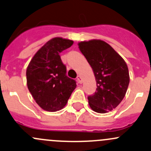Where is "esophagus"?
Returning <instances> with one entry per match:
<instances>
[{
  "instance_id": "obj_1",
  "label": "esophagus",
  "mask_w": 151,
  "mask_h": 151,
  "mask_svg": "<svg viewBox=\"0 0 151 151\" xmlns=\"http://www.w3.org/2000/svg\"><path fill=\"white\" fill-rule=\"evenodd\" d=\"M77 82H78V83H82V79L81 78L80 76H78V77H77Z\"/></svg>"
}]
</instances>
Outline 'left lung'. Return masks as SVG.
<instances>
[{"label": "left lung", "instance_id": "left-lung-1", "mask_svg": "<svg viewBox=\"0 0 151 151\" xmlns=\"http://www.w3.org/2000/svg\"><path fill=\"white\" fill-rule=\"evenodd\" d=\"M94 72L96 91L88 97L90 108L105 114L115 109L124 98L129 83L128 67L113 47L100 40L79 43Z\"/></svg>", "mask_w": 151, "mask_h": 151}]
</instances>
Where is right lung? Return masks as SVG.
<instances>
[{
	"label": "right lung",
	"instance_id": "obj_1",
	"mask_svg": "<svg viewBox=\"0 0 151 151\" xmlns=\"http://www.w3.org/2000/svg\"><path fill=\"white\" fill-rule=\"evenodd\" d=\"M72 40L55 37L35 53L27 69V83L36 103L47 111H56L67 104L76 81L66 75L59 53L70 47Z\"/></svg>",
	"mask_w": 151,
	"mask_h": 151
}]
</instances>
